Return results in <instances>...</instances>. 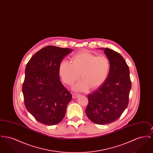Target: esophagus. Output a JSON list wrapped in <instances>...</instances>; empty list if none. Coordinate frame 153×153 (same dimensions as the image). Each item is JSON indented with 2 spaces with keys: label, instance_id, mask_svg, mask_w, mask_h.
<instances>
[{
  "label": "esophagus",
  "instance_id": "1",
  "mask_svg": "<svg viewBox=\"0 0 153 153\" xmlns=\"http://www.w3.org/2000/svg\"><path fill=\"white\" fill-rule=\"evenodd\" d=\"M79 94H78L74 93V94H73V95H72V96H73V98L74 99V98H76L77 96H79Z\"/></svg>",
  "mask_w": 153,
  "mask_h": 153
}]
</instances>
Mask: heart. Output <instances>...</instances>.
Returning <instances> with one entry per match:
<instances>
[{
    "mask_svg": "<svg viewBox=\"0 0 153 153\" xmlns=\"http://www.w3.org/2000/svg\"><path fill=\"white\" fill-rule=\"evenodd\" d=\"M72 62L62 61L59 72L64 82L69 85H73L81 76L82 80L74 87L77 91H84L89 87L97 88L107 77L109 62L104 56H96L91 53L82 51L73 56Z\"/></svg>",
    "mask_w": 153,
    "mask_h": 153,
    "instance_id": "obj_1",
    "label": "heart"
}]
</instances>
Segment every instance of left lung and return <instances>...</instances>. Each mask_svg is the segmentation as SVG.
Masks as SVG:
<instances>
[{
  "instance_id": "8db88e82",
  "label": "left lung",
  "mask_w": 153,
  "mask_h": 153,
  "mask_svg": "<svg viewBox=\"0 0 153 153\" xmlns=\"http://www.w3.org/2000/svg\"><path fill=\"white\" fill-rule=\"evenodd\" d=\"M104 53L109 59V73L102 85L88 95L85 109L88 117L97 124L111 123L120 117L128 104L131 88L129 68L123 57L109 48Z\"/></svg>"
}]
</instances>
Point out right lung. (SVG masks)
Segmentation results:
<instances>
[{
    "label": "right lung",
    "mask_w": 153,
    "mask_h": 153,
    "mask_svg": "<svg viewBox=\"0 0 153 153\" xmlns=\"http://www.w3.org/2000/svg\"><path fill=\"white\" fill-rule=\"evenodd\" d=\"M71 49L48 46L30 58L22 85L24 103L36 120L45 125L59 123L72 95L61 83L59 68Z\"/></svg>",
    "instance_id": "right-lung-1"
}]
</instances>
